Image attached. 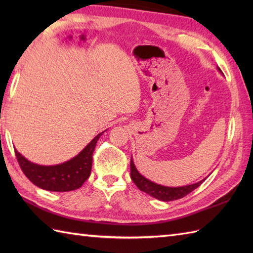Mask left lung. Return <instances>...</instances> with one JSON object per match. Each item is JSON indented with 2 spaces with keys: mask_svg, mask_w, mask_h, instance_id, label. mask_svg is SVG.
<instances>
[{
  "mask_svg": "<svg viewBox=\"0 0 253 253\" xmlns=\"http://www.w3.org/2000/svg\"><path fill=\"white\" fill-rule=\"evenodd\" d=\"M218 71L221 72V69L218 68ZM130 177H131V180L135 182V185L141 191L148 193V195L158 199V200L165 201V202L178 200V199L186 197L188 193H190L191 191L195 190L196 188H198L204 180H206V178H204L201 181L196 182V184L187 185L182 187H165L162 185H158L155 184V182L147 179L146 177H143L140 173H139L135 164H133L132 158L130 160Z\"/></svg>",
  "mask_w": 253,
  "mask_h": 253,
  "instance_id": "obj_1",
  "label": "left lung"
}]
</instances>
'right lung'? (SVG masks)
I'll return each mask as SVG.
<instances>
[{
  "instance_id": "add662e5",
  "label": "right lung",
  "mask_w": 253,
  "mask_h": 253,
  "mask_svg": "<svg viewBox=\"0 0 253 253\" xmlns=\"http://www.w3.org/2000/svg\"><path fill=\"white\" fill-rule=\"evenodd\" d=\"M103 132L95 136L76 157L58 165L42 166L35 164L25 159L16 149L15 154L21 170L34 185L49 191H72L82 187L89 178L95 144Z\"/></svg>"
}]
</instances>
